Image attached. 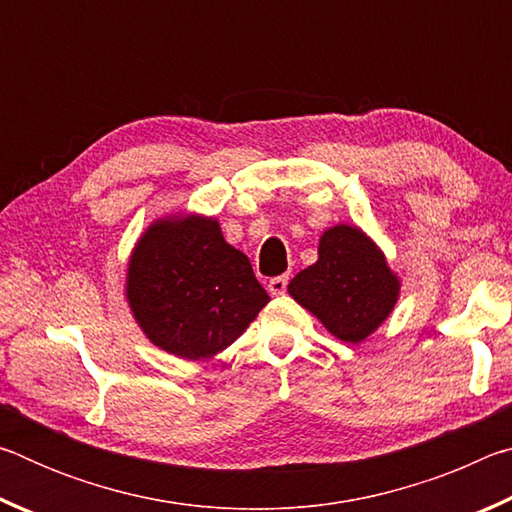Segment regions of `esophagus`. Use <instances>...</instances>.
Instances as JSON below:
<instances>
[{"mask_svg":"<svg viewBox=\"0 0 512 512\" xmlns=\"http://www.w3.org/2000/svg\"><path fill=\"white\" fill-rule=\"evenodd\" d=\"M289 287V275H277L273 280H268V291L273 293V296H282V293H287Z\"/></svg>","mask_w":512,"mask_h":512,"instance_id":"1","label":"esophagus"}]
</instances>
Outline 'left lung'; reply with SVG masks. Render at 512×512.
Returning <instances> with one entry per match:
<instances>
[{"label": "left lung", "mask_w": 512, "mask_h": 512, "mask_svg": "<svg viewBox=\"0 0 512 512\" xmlns=\"http://www.w3.org/2000/svg\"><path fill=\"white\" fill-rule=\"evenodd\" d=\"M289 293L336 339L361 343L393 311L400 282L359 228L336 225L320 239L318 262L293 277Z\"/></svg>", "instance_id": "8db88e82"}]
</instances>
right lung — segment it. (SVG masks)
<instances>
[{"label": "right lung", "mask_w": 512, "mask_h": 512, "mask_svg": "<svg viewBox=\"0 0 512 512\" xmlns=\"http://www.w3.org/2000/svg\"><path fill=\"white\" fill-rule=\"evenodd\" d=\"M128 302L144 334L176 357L207 359L246 332L268 293L248 257L201 216L153 223L128 266Z\"/></svg>", "instance_id": "right-lung-1"}]
</instances>
